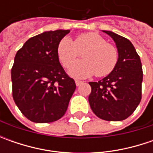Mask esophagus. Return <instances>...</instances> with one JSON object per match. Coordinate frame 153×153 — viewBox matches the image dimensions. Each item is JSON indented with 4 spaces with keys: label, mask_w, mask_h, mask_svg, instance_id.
<instances>
[{
    "label": "esophagus",
    "mask_w": 153,
    "mask_h": 153,
    "mask_svg": "<svg viewBox=\"0 0 153 153\" xmlns=\"http://www.w3.org/2000/svg\"><path fill=\"white\" fill-rule=\"evenodd\" d=\"M75 82H76V86H80L83 82H82V81H79V80H76L75 81Z\"/></svg>",
    "instance_id": "34e87169"
}]
</instances>
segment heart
I'll list each match as a JSON object with an SVG mask.
<instances>
[{"label":"heart","instance_id":"obj_1","mask_svg":"<svg viewBox=\"0 0 153 153\" xmlns=\"http://www.w3.org/2000/svg\"><path fill=\"white\" fill-rule=\"evenodd\" d=\"M81 51L84 59L72 65ZM57 53L64 67L72 65L68 72L76 78L89 77L94 74L105 76L112 72L118 62L117 48L95 32L81 34L74 42L68 36L63 37L58 45Z\"/></svg>","mask_w":153,"mask_h":153}]
</instances>
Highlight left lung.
<instances>
[{"label": "left lung", "mask_w": 153, "mask_h": 153, "mask_svg": "<svg viewBox=\"0 0 153 153\" xmlns=\"http://www.w3.org/2000/svg\"><path fill=\"white\" fill-rule=\"evenodd\" d=\"M102 31L115 42L118 62L108 76L99 82H89L92 91L88 101L93 112L103 120H124L141 100L142 65L129 40L110 30Z\"/></svg>", "instance_id": "8db88e82"}]
</instances>
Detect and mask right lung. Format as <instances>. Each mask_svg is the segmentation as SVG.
Returning <instances> with one entry per match:
<instances>
[{
	"mask_svg": "<svg viewBox=\"0 0 153 153\" xmlns=\"http://www.w3.org/2000/svg\"><path fill=\"white\" fill-rule=\"evenodd\" d=\"M70 30L45 31L25 42L11 71L13 97L20 111L34 123H52L65 115L76 83L65 72L58 45Z\"/></svg>",
	"mask_w": 153,
	"mask_h": 153,
	"instance_id": "obj_1",
	"label": "right lung"
}]
</instances>
